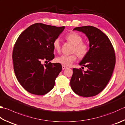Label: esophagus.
Segmentation results:
<instances>
[{"label": "esophagus", "instance_id": "obj_1", "mask_svg": "<svg viewBox=\"0 0 125 125\" xmlns=\"http://www.w3.org/2000/svg\"><path fill=\"white\" fill-rule=\"evenodd\" d=\"M67 67L65 66L62 65V70H65V69H67Z\"/></svg>", "mask_w": 125, "mask_h": 125}]
</instances>
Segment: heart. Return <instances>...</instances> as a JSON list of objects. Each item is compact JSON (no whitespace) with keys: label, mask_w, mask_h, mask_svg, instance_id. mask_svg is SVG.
Returning a JSON list of instances; mask_svg holds the SVG:
<instances>
[{"label":"heart","mask_w":125,"mask_h":125,"mask_svg":"<svg viewBox=\"0 0 125 125\" xmlns=\"http://www.w3.org/2000/svg\"><path fill=\"white\" fill-rule=\"evenodd\" d=\"M66 39L70 43L74 45L73 51L75 52L80 58H83L89 52V47L86 44L82 42L83 38L75 32H70L66 36ZM53 46L54 50L59 52L60 50V43L59 39H55L53 41ZM76 54L70 55H62L56 58V62L65 66H70L76 60Z\"/></svg>","instance_id":"1"}]
</instances>
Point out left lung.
<instances>
[{"label": "left lung", "instance_id": "8db88e82", "mask_svg": "<svg viewBox=\"0 0 125 125\" xmlns=\"http://www.w3.org/2000/svg\"><path fill=\"white\" fill-rule=\"evenodd\" d=\"M73 30L85 34L89 40V49L79 63L88 69H73L70 85L77 95L86 97L94 96L105 88L112 77L115 64L113 47L109 38L97 28L83 26Z\"/></svg>", "mask_w": 125, "mask_h": 125}]
</instances>
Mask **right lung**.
<instances>
[{"instance_id": "right-lung-1", "label": "right lung", "mask_w": 125, "mask_h": 125, "mask_svg": "<svg viewBox=\"0 0 125 125\" xmlns=\"http://www.w3.org/2000/svg\"><path fill=\"white\" fill-rule=\"evenodd\" d=\"M65 28L37 23L19 36L13 50V69L19 83L29 93L43 95L54 86L62 65L49 62L43 65L42 62L48 63L54 58L53 41Z\"/></svg>"}]
</instances>
